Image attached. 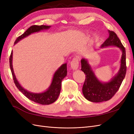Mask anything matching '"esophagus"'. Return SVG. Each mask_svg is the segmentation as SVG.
Here are the masks:
<instances>
[{
  "instance_id": "34e87169",
  "label": "esophagus",
  "mask_w": 134,
  "mask_h": 134,
  "mask_svg": "<svg viewBox=\"0 0 134 134\" xmlns=\"http://www.w3.org/2000/svg\"><path fill=\"white\" fill-rule=\"evenodd\" d=\"M70 67L73 70L78 69L79 67V61L77 58L72 59V61L70 63Z\"/></svg>"
}]
</instances>
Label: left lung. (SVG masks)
Wrapping results in <instances>:
<instances>
[{
    "label": "left lung",
    "mask_w": 134,
    "mask_h": 134,
    "mask_svg": "<svg viewBox=\"0 0 134 134\" xmlns=\"http://www.w3.org/2000/svg\"><path fill=\"white\" fill-rule=\"evenodd\" d=\"M108 31L109 37L102 44L100 48L113 46L119 48L122 51L120 68L117 74L108 82H102L97 78L88 59L83 58L81 60V70L86 75L82 92L85 98L92 102H101L110 99L119 90L126 72L125 48L115 32Z\"/></svg>",
    "instance_id": "obj_1"
}]
</instances>
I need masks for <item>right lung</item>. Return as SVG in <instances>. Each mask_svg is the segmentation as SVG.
<instances>
[{
    "label": "right lung",
    "mask_w": 134,
    "mask_h": 134,
    "mask_svg": "<svg viewBox=\"0 0 134 134\" xmlns=\"http://www.w3.org/2000/svg\"><path fill=\"white\" fill-rule=\"evenodd\" d=\"M50 27L51 26H50L44 25L32 26L30 28H28L25 33L22 34L21 36H19L16 39L15 41L14 42V44L32 34L35 33V32H38L44 30L49 29ZM12 61H13V51H12L9 58V65L14 82L19 91H21L27 98L31 100L32 101H34V102L36 103L41 104H50L54 103L55 101H56V100L58 99L60 93L61 88H62V80L67 75L66 63L63 64L55 71L54 74L53 78H52V82L50 86L46 91L42 93H35L27 91L25 88H23L21 86V84H19L14 74L13 68V64H12Z\"/></svg>",
    "instance_id": "obj_1"
}]
</instances>
